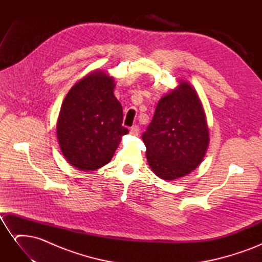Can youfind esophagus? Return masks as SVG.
I'll return each mask as SVG.
<instances>
[{"mask_svg":"<svg viewBox=\"0 0 262 262\" xmlns=\"http://www.w3.org/2000/svg\"><path fill=\"white\" fill-rule=\"evenodd\" d=\"M130 133L132 134V136H134V137L139 136V133H140V128H139L138 125H133L132 128L130 129Z\"/></svg>","mask_w":262,"mask_h":262,"instance_id":"esophagus-1","label":"esophagus"}]
</instances>
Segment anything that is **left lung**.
I'll list each match as a JSON object with an SVG mask.
<instances>
[{"mask_svg":"<svg viewBox=\"0 0 262 262\" xmlns=\"http://www.w3.org/2000/svg\"><path fill=\"white\" fill-rule=\"evenodd\" d=\"M142 140L149 167L161 179H178L200 165L209 146V128L201 100L188 82H179L160 99Z\"/></svg>","mask_w":262,"mask_h":262,"instance_id":"obj_1","label":"left lung"}]
</instances>
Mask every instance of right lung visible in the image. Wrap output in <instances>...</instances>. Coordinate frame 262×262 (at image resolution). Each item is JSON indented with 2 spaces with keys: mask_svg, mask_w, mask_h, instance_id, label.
<instances>
[{
  "mask_svg": "<svg viewBox=\"0 0 262 262\" xmlns=\"http://www.w3.org/2000/svg\"><path fill=\"white\" fill-rule=\"evenodd\" d=\"M114 77L94 71L70 90L62 102L57 136L63 156L75 168L90 171L108 164L129 130L114 95Z\"/></svg>",
  "mask_w": 262,
  "mask_h": 262,
  "instance_id": "add662e5",
  "label": "right lung"
}]
</instances>
